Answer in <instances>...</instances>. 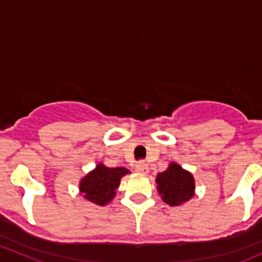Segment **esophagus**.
Segmentation results:
<instances>
[{
    "instance_id": "1",
    "label": "esophagus",
    "mask_w": 262,
    "mask_h": 262,
    "mask_svg": "<svg viewBox=\"0 0 262 262\" xmlns=\"http://www.w3.org/2000/svg\"><path fill=\"white\" fill-rule=\"evenodd\" d=\"M136 170L141 173H147L148 172V165L146 162H138L136 166Z\"/></svg>"
}]
</instances>
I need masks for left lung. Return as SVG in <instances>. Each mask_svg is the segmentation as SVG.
I'll list each match as a JSON object with an SVG mask.
<instances>
[{
	"label": "left lung",
	"instance_id": "left-lung-1",
	"mask_svg": "<svg viewBox=\"0 0 262 262\" xmlns=\"http://www.w3.org/2000/svg\"><path fill=\"white\" fill-rule=\"evenodd\" d=\"M156 182L163 202L171 207L184 204L194 196L195 184L191 173L182 170L176 163H171L167 170L158 173Z\"/></svg>",
	"mask_w": 262,
	"mask_h": 262
}]
</instances>
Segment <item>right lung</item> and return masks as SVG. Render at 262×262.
Wrapping results in <instances>:
<instances>
[{"label": "right lung", "instance_id": "1", "mask_svg": "<svg viewBox=\"0 0 262 262\" xmlns=\"http://www.w3.org/2000/svg\"><path fill=\"white\" fill-rule=\"evenodd\" d=\"M125 173H129L126 168H110L100 163L92 172L81 180L80 190L82 195L94 204L105 205L115 196L120 179Z\"/></svg>", "mask_w": 262, "mask_h": 262}]
</instances>
